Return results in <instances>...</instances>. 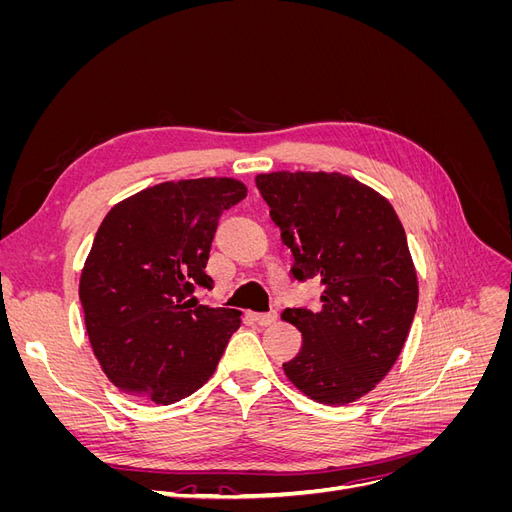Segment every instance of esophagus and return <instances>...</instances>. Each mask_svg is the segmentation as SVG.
<instances>
[{
    "instance_id": "34e87169",
    "label": "esophagus",
    "mask_w": 512,
    "mask_h": 512,
    "mask_svg": "<svg viewBox=\"0 0 512 512\" xmlns=\"http://www.w3.org/2000/svg\"><path fill=\"white\" fill-rule=\"evenodd\" d=\"M252 320L256 324H260V327H269V324H273L277 320V314L275 312H269V314H252Z\"/></svg>"
}]
</instances>
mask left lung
I'll use <instances>...</instances> for the list:
<instances>
[{"instance_id": "left-lung-1", "label": "left lung", "mask_w": 512, "mask_h": 512, "mask_svg": "<svg viewBox=\"0 0 512 512\" xmlns=\"http://www.w3.org/2000/svg\"><path fill=\"white\" fill-rule=\"evenodd\" d=\"M290 247L294 280H320V307L284 309L303 335L286 378L318 404L361 399L389 374L410 333L418 282L389 200L342 173L256 175Z\"/></svg>"}]
</instances>
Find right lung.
<instances>
[{
	"label": "right lung",
	"instance_id": "right-lung-1",
	"mask_svg": "<svg viewBox=\"0 0 512 512\" xmlns=\"http://www.w3.org/2000/svg\"><path fill=\"white\" fill-rule=\"evenodd\" d=\"M245 196L230 177L164 181L106 213L79 297L91 350L123 393L168 406L213 376L241 314L188 297L211 288L215 228Z\"/></svg>",
	"mask_w": 512,
	"mask_h": 512
}]
</instances>
